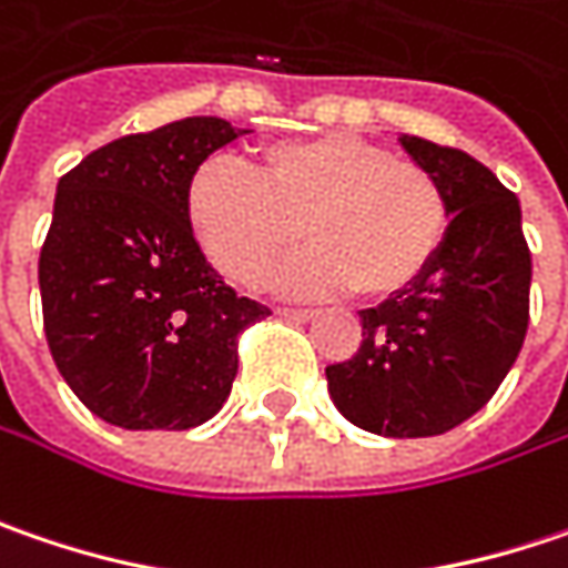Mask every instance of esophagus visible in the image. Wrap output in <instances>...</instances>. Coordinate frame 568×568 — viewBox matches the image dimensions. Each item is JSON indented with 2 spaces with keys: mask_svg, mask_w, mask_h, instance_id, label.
<instances>
[{
  "mask_svg": "<svg viewBox=\"0 0 568 568\" xmlns=\"http://www.w3.org/2000/svg\"><path fill=\"white\" fill-rule=\"evenodd\" d=\"M274 313H277V316H284V320H294V323H306V320H313V310H300V306H277Z\"/></svg>",
  "mask_w": 568,
  "mask_h": 568,
  "instance_id": "1",
  "label": "esophagus"
}]
</instances>
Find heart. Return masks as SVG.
Instances as JSON below:
<instances>
[{"mask_svg": "<svg viewBox=\"0 0 568 568\" xmlns=\"http://www.w3.org/2000/svg\"><path fill=\"white\" fill-rule=\"evenodd\" d=\"M182 213L197 252L236 284H258L303 230L313 245L277 271V284L355 291L371 303L409 294L450 236L435 172L342 130L268 143L255 172L207 159L187 179Z\"/></svg>", "mask_w": 568, "mask_h": 568, "instance_id": "b5f03b06", "label": "heart"}]
</instances>
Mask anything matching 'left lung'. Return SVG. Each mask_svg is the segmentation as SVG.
<instances>
[{
  "label": "left lung",
  "instance_id": "8db88e82",
  "mask_svg": "<svg viewBox=\"0 0 568 568\" xmlns=\"http://www.w3.org/2000/svg\"><path fill=\"white\" fill-rule=\"evenodd\" d=\"M450 201V236L409 294L361 310V345L328 364L338 412L383 438H432L483 409L521 355L530 248L521 204L464 150L403 133Z\"/></svg>",
  "mask_w": 568,
  "mask_h": 568
}]
</instances>
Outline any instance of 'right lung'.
<instances>
[{"label":"right lung","mask_w":568,"mask_h":568,"mask_svg":"<svg viewBox=\"0 0 568 568\" xmlns=\"http://www.w3.org/2000/svg\"><path fill=\"white\" fill-rule=\"evenodd\" d=\"M245 130L223 118L111 140L70 169L38 262L43 335L108 425L185 432L226 403L240 335L271 310L240 297L185 226L187 179Z\"/></svg>","instance_id":"add662e5"}]
</instances>
